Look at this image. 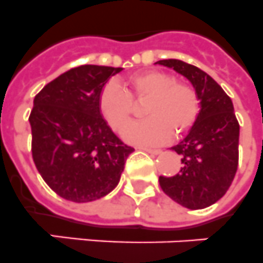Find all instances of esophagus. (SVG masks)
Returning <instances> with one entry per match:
<instances>
[{
    "instance_id": "34e87169",
    "label": "esophagus",
    "mask_w": 263,
    "mask_h": 263,
    "mask_svg": "<svg viewBox=\"0 0 263 263\" xmlns=\"http://www.w3.org/2000/svg\"><path fill=\"white\" fill-rule=\"evenodd\" d=\"M140 149L148 152V154H151V155H159V154L162 152L159 148H148V147H140Z\"/></svg>"
}]
</instances>
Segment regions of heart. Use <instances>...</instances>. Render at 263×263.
I'll return each mask as SVG.
<instances>
[{
	"label": "heart",
	"instance_id": "obj_1",
	"mask_svg": "<svg viewBox=\"0 0 263 263\" xmlns=\"http://www.w3.org/2000/svg\"><path fill=\"white\" fill-rule=\"evenodd\" d=\"M121 87L108 84L103 88L99 108L115 131H123L130 120L133 100L148 98L145 107L149 118L128 126L124 139L131 143L158 144L174 135H182L195 123L200 111V99L194 85L176 81L162 70H147L123 81ZM133 100L131 101L130 99Z\"/></svg>",
	"mask_w": 263,
	"mask_h": 263
}]
</instances>
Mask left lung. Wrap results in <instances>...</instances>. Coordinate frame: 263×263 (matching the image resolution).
Segmentation results:
<instances>
[{"label": "left lung", "mask_w": 263, "mask_h": 263, "mask_svg": "<svg viewBox=\"0 0 263 263\" xmlns=\"http://www.w3.org/2000/svg\"><path fill=\"white\" fill-rule=\"evenodd\" d=\"M158 64L173 68L198 90L200 111L182 142L171 147L180 155L179 173L159 176L164 194L190 210L204 209L222 198L238 168L239 124L233 101L213 77L198 67L170 59Z\"/></svg>", "instance_id": "8db88e82"}]
</instances>
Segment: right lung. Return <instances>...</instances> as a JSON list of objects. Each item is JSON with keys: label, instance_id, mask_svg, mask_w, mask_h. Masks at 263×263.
Returning <instances> with one entry per match:
<instances>
[{"label": "right lung", "instance_id": "add662e5", "mask_svg": "<svg viewBox=\"0 0 263 263\" xmlns=\"http://www.w3.org/2000/svg\"><path fill=\"white\" fill-rule=\"evenodd\" d=\"M123 68L81 65L46 84L33 100L32 156L64 199L92 202L118 186L134 148L115 135L99 108L107 81Z\"/></svg>", "mask_w": 263, "mask_h": 263}]
</instances>
